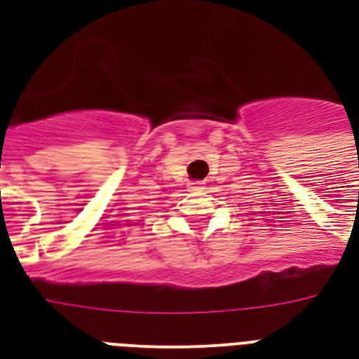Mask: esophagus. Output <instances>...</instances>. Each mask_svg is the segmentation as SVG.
I'll list each match as a JSON object with an SVG mask.
<instances>
[{
    "label": "esophagus",
    "instance_id": "1",
    "mask_svg": "<svg viewBox=\"0 0 359 359\" xmlns=\"http://www.w3.org/2000/svg\"><path fill=\"white\" fill-rule=\"evenodd\" d=\"M189 191H201L203 189V186H201V182H194V184H189L188 186Z\"/></svg>",
    "mask_w": 359,
    "mask_h": 359
}]
</instances>
